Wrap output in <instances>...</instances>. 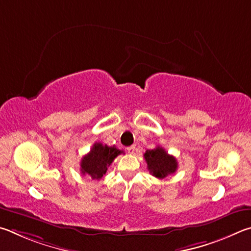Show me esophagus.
Listing matches in <instances>:
<instances>
[{
    "mask_svg": "<svg viewBox=\"0 0 251 251\" xmlns=\"http://www.w3.org/2000/svg\"><path fill=\"white\" fill-rule=\"evenodd\" d=\"M126 151H128V153H130V154H133L134 151H135V146L128 147V148H126Z\"/></svg>",
    "mask_w": 251,
    "mask_h": 251,
    "instance_id": "34e87169",
    "label": "esophagus"
}]
</instances>
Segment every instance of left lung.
I'll use <instances>...</instances> for the list:
<instances>
[{
    "mask_svg": "<svg viewBox=\"0 0 251 251\" xmlns=\"http://www.w3.org/2000/svg\"><path fill=\"white\" fill-rule=\"evenodd\" d=\"M144 159L148 164V170L157 178H165L175 173L177 170V161L173 155H170L163 148L156 147L144 153Z\"/></svg>",
    "mask_w": 251,
    "mask_h": 251,
    "instance_id": "1",
    "label": "left lung"
}]
</instances>
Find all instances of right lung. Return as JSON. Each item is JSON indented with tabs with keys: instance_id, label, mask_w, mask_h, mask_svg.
Instances as JSON below:
<instances>
[{
	"instance_id": "add662e5",
	"label": "right lung",
	"mask_w": 251,
	"mask_h": 251,
	"mask_svg": "<svg viewBox=\"0 0 251 251\" xmlns=\"http://www.w3.org/2000/svg\"><path fill=\"white\" fill-rule=\"evenodd\" d=\"M121 153L122 151L114 146H102V143L96 142L92 146L90 152L81 159V173L83 175H89L92 179L102 178L113 160Z\"/></svg>"
}]
</instances>
